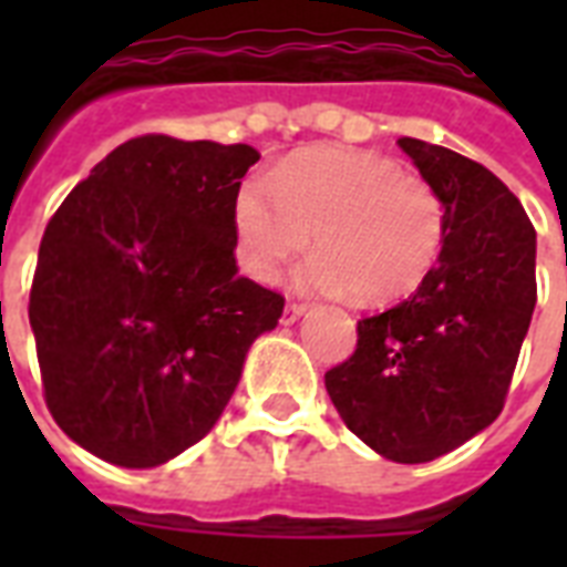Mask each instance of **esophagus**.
<instances>
[{
  "mask_svg": "<svg viewBox=\"0 0 567 567\" xmlns=\"http://www.w3.org/2000/svg\"><path fill=\"white\" fill-rule=\"evenodd\" d=\"M302 315H306V306H302V302H288V306H285L282 323H297Z\"/></svg>",
  "mask_w": 567,
  "mask_h": 567,
  "instance_id": "esophagus-1",
  "label": "esophagus"
}]
</instances>
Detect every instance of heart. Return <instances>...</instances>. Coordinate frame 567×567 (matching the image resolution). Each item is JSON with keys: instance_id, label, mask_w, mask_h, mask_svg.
Here are the masks:
<instances>
[{"instance_id": "obj_1", "label": "heart", "mask_w": 567, "mask_h": 567, "mask_svg": "<svg viewBox=\"0 0 567 567\" xmlns=\"http://www.w3.org/2000/svg\"><path fill=\"white\" fill-rule=\"evenodd\" d=\"M265 187L244 185L231 208L235 252L258 282H276L311 231L318 252L297 270L300 291L391 302L432 274L444 247L439 188L388 155L306 150L274 164Z\"/></svg>"}]
</instances>
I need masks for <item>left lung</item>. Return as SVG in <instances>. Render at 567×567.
<instances>
[{
  "label": "left lung",
  "instance_id": "8db88e82",
  "mask_svg": "<svg viewBox=\"0 0 567 567\" xmlns=\"http://www.w3.org/2000/svg\"><path fill=\"white\" fill-rule=\"evenodd\" d=\"M396 144L444 199V247L409 300L359 320L327 391L379 456L421 465L501 414L536 309V229L483 164L417 137Z\"/></svg>",
  "mask_w": 567,
  "mask_h": 567
}]
</instances>
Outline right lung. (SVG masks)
<instances>
[{"label": "right lung", "instance_id": "obj_1", "mask_svg": "<svg viewBox=\"0 0 567 567\" xmlns=\"http://www.w3.org/2000/svg\"><path fill=\"white\" fill-rule=\"evenodd\" d=\"M247 144L132 137L40 240L29 323L55 423L93 456L158 467L208 435L285 300L235 265Z\"/></svg>", "mask_w": 567, "mask_h": 567}]
</instances>
